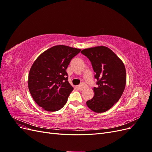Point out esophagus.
<instances>
[{
    "label": "esophagus",
    "mask_w": 152,
    "mask_h": 152,
    "mask_svg": "<svg viewBox=\"0 0 152 152\" xmlns=\"http://www.w3.org/2000/svg\"><path fill=\"white\" fill-rule=\"evenodd\" d=\"M77 87V89H79V91H82L84 88H86V85L83 83V84H82L81 85L78 86Z\"/></svg>",
    "instance_id": "1"
}]
</instances>
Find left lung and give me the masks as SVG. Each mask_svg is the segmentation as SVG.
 <instances>
[{
  "mask_svg": "<svg viewBox=\"0 0 152 152\" xmlns=\"http://www.w3.org/2000/svg\"><path fill=\"white\" fill-rule=\"evenodd\" d=\"M81 53L89 58L98 80L94 87V97L86 102L96 113L111 108L121 98L126 87V72L124 64L112 50L105 46L84 49Z\"/></svg>",
  "mask_w": 152,
  "mask_h": 152,
  "instance_id": "1",
  "label": "left lung"
}]
</instances>
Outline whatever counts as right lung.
<instances>
[{"label":"right lung","mask_w":152,"mask_h":152,"mask_svg":"<svg viewBox=\"0 0 152 152\" xmlns=\"http://www.w3.org/2000/svg\"><path fill=\"white\" fill-rule=\"evenodd\" d=\"M81 49L58 45L48 49L35 59L28 75V86L35 102L44 110L62 108L73 87L68 81L66 68Z\"/></svg>","instance_id":"obj_1"}]
</instances>
